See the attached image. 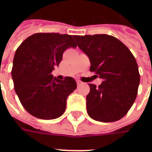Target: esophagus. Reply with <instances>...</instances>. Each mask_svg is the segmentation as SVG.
I'll return each mask as SVG.
<instances>
[{
	"label": "esophagus",
	"instance_id": "1",
	"mask_svg": "<svg viewBox=\"0 0 152 152\" xmlns=\"http://www.w3.org/2000/svg\"><path fill=\"white\" fill-rule=\"evenodd\" d=\"M76 83H77V85L78 86L81 85V84H83V82H82L81 80H76Z\"/></svg>",
	"mask_w": 152,
	"mask_h": 152
}]
</instances>
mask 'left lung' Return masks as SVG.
Wrapping results in <instances>:
<instances>
[{
    "instance_id": "left-lung-1",
    "label": "left lung",
    "mask_w": 152,
    "mask_h": 152,
    "mask_svg": "<svg viewBox=\"0 0 152 152\" xmlns=\"http://www.w3.org/2000/svg\"><path fill=\"white\" fill-rule=\"evenodd\" d=\"M73 38L89 57L90 71L103 80L99 87L89 83L88 115L102 122L120 120L132 107L138 92L140 77L134 56L125 44L108 34Z\"/></svg>"
}]
</instances>
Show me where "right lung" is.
I'll return each instance as SVG.
<instances>
[{
    "label": "right lung",
    "instance_id": "right-lung-1",
    "mask_svg": "<svg viewBox=\"0 0 152 152\" xmlns=\"http://www.w3.org/2000/svg\"><path fill=\"white\" fill-rule=\"evenodd\" d=\"M73 37L59 33H36L20 44L15 51L12 77L22 106L35 118H59L66 108L67 98L76 88L72 77H53L52 71L61 61L68 48H76Z\"/></svg>",
    "mask_w": 152,
    "mask_h": 152
}]
</instances>
